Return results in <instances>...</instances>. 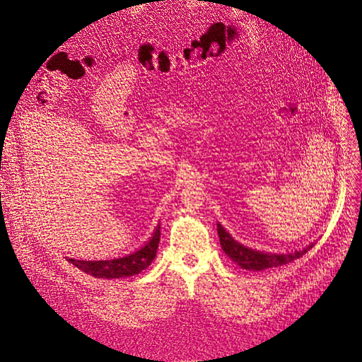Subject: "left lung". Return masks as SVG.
Segmentation results:
<instances>
[{
  "instance_id": "obj_1",
  "label": "left lung",
  "mask_w": 362,
  "mask_h": 362,
  "mask_svg": "<svg viewBox=\"0 0 362 362\" xmlns=\"http://www.w3.org/2000/svg\"><path fill=\"white\" fill-rule=\"evenodd\" d=\"M218 236L221 248L228 257L238 263L243 269L248 271H264V269H272V267L284 266L287 263H291L293 260L302 257L311 247H307L300 251H295L290 254H271V252H262L252 248H247L245 245L236 242L233 239L228 233L224 230V227L218 224Z\"/></svg>"
}]
</instances>
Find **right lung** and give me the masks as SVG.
Returning <instances> with one entry per match:
<instances>
[{
	"instance_id": "1",
	"label": "right lung",
	"mask_w": 362,
	"mask_h": 362,
	"mask_svg": "<svg viewBox=\"0 0 362 362\" xmlns=\"http://www.w3.org/2000/svg\"><path fill=\"white\" fill-rule=\"evenodd\" d=\"M159 226L155 230L153 236L144 245L143 248H139L134 254L126 255V257L120 259H112V260H99V262H86V260H75V259H67L78 269H81L86 274H90L96 278H122V276H132L136 275L146 267L150 266L153 262L156 250L160 239V231Z\"/></svg>"
}]
</instances>
